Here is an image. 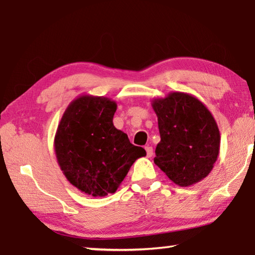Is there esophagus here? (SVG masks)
Here are the masks:
<instances>
[{
    "mask_svg": "<svg viewBox=\"0 0 255 255\" xmlns=\"http://www.w3.org/2000/svg\"><path fill=\"white\" fill-rule=\"evenodd\" d=\"M145 149H146L147 157H151V156H152V154H154V151H152V147H150V146H146V147H145Z\"/></svg>",
    "mask_w": 255,
    "mask_h": 255,
    "instance_id": "34e87169",
    "label": "esophagus"
}]
</instances>
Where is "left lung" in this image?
<instances>
[{"instance_id":"obj_1","label":"left lung","mask_w":255,"mask_h":255,"mask_svg":"<svg viewBox=\"0 0 255 255\" xmlns=\"http://www.w3.org/2000/svg\"><path fill=\"white\" fill-rule=\"evenodd\" d=\"M160 141L155 164L179 186H189L210 174L220 150V131L200 100L173 92L152 103Z\"/></svg>"}]
</instances>
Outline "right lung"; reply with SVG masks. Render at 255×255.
Returning a JSON list of instances; mask_svg holds the SVG:
<instances>
[{
    "mask_svg": "<svg viewBox=\"0 0 255 255\" xmlns=\"http://www.w3.org/2000/svg\"><path fill=\"white\" fill-rule=\"evenodd\" d=\"M114 101L82 96L67 108L55 135V154L69 182L91 196L117 191L143 148L116 129Z\"/></svg>",
    "mask_w": 255,
    "mask_h": 255,
    "instance_id": "obj_1",
    "label": "right lung"
}]
</instances>
